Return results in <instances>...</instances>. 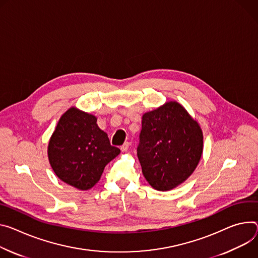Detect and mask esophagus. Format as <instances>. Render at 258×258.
I'll return each instance as SVG.
<instances>
[{
	"label": "esophagus",
	"mask_w": 258,
	"mask_h": 258,
	"mask_svg": "<svg viewBox=\"0 0 258 258\" xmlns=\"http://www.w3.org/2000/svg\"><path fill=\"white\" fill-rule=\"evenodd\" d=\"M128 146H130V143H128V142H125L122 146H120V150H121L122 152H125V151H127Z\"/></svg>",
	"instance_id": "obj_1"
}]
</instances>
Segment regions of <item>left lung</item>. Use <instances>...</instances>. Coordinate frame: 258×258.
Here are the masks:
<instances>
[{
	"instance_id": "left-lung-1",
	"label": "left lung",
	"mask_w": 258,
	"mask_h": 258,
	"mask_svg": "<svg viewBox=\"0 0 258 258\" xmlns=\"http://www.w3.org/2000/svg\"><path fill=\"white\" fill-rule=\"evenodd\" d=\"M202 153L203 132L180 104L170 102L143 115L137 154L154 189L170 190L184 182Z\"/></svg>"
}]
</instances>
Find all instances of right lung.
Listing matches in <instances>:
<instances>
[{
  "mask_svg": "<svg viewBox=\"0 0 258 258\" xmlns=\"http://www.w3.org/2000/svg\"><path fill=\"white\" fill-rule=\"evenodd\" d=\"M120 153L110 144L97 118L76 108L69 109L53 132L48 157L55 175L67 184L87 190L100 180L108 162Z\"/></svg>",
  "mask_w": 258,
  "mask_h": 258,
  "instance_id": "1",
  "label": "right lung"
}]
</instances>
